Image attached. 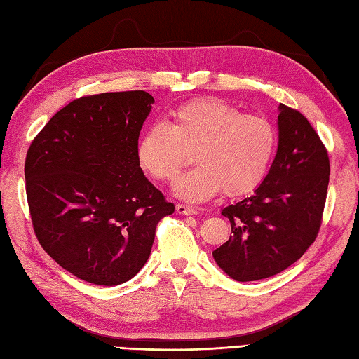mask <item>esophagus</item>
I'll list each match as a JSON object with an SVG mask.
<instances>
[{"label":"esophagus","instance_id":"1","mask_svg":"<svg viewBox=\"0 0 359 359\" xmlns=\"http://www.w3.org/2000/svg\"><path fill=\"white\" fill-rule=\"evenodd\" d=\"M175 211H177L179 215H184V216L197 215V210L196 208H189V207H187V205H182V203L175 205Z\"/></svg>","mask_w":359,"mask_h":359}]
</instances>
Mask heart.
<instances>
[{
  "instance_id": "obj_1",
  "label": "heart",
  "mask_w": 359,
  "mask_h": 359,
  "mask_svg": "<svg viewBox=\"0 0 359 359\" xmlns=\"http://www.w3.org/2000/svg\"><path fill=\"white\" fill-rule=\"evenodd\" d=\"M276 148L270 118L202 97L177 106L170 123L144 129L137 160L144 172L170 182L188 163L187 151H194L197 166L174 182L172 193L187 202H203L222 188L230 196L253 191L269 172Z\"/></svg>"
}]
</instances>
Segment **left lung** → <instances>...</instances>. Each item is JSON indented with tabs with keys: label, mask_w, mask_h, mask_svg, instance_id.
I'll use <instances>...</instances> for the list:
<instances>
[{
	"label": "left lung",
	"mask_w": 359,
	"mask_h": 359,
	"mask_svg": "<svg viewBox=\"0 0 359 359\" xmlns=\"http://www.w3.org/2000/svg\"><path fill=\"white\" fill-rule=\"evenodd\" d=\"M327 149L309 120L279 104L278 151L255 193L228 205L230 239L212 251L216 264L239 282L274 276L316 239L329 187Z\"/></svg>",
	"instance_id": "8db88e82"
}]
</instances>
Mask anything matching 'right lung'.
Returning <instances> with one entry per match:
<instances>
[{"label":"right lung","instance_id":"obj_1","mask_svg":"<svg viewBox=\"0 0 359 359\" xmlns=\"http://www.w3.org/2000/svg\"><path fill=\"white\" fill-rule=\"evenodd\" d=\"M154 98L144 90L81 97L38 134L26 156L34 230L53 261L95 285H118L147 264L174 203L144 177L137 143Z\"/></svg>","mask_w":359,"mask_h":359}]
</instances>
